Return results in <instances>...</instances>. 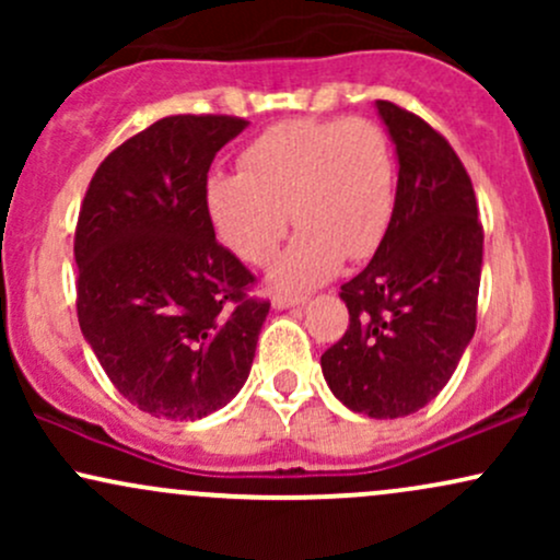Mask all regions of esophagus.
<instances>
[{
	"instance_id": "obj_1",
	"label": "esophagus",
	"mask_w": 560,
	"mask_h": 560,
	"mask_svg": "<svg viewBox=\"0 0 560 560\" xmlns=\"http://www.w3.org/2000/svg\"><path fill=\"white\" fill-rule=\"evenodd\" d=\"M305 298H298V294H273V307L276 311H284V307H294L302 305Z\"/></svg>"
}]
</instances>
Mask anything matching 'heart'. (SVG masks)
I'll return each mask as SVG.
<instances>
[{
    "mask_svg": "<svg viewBox=\"0 0 560 560\" xmlns=\"http://www.w3.org/2000/svg\"><path fill=\"white\" fill-rule=\"evenodd\" d=\"M205 208L242 260L262 266L289 229L302 231L273 262L281 289L326 281L347 260L376 253L395 213V155L369 118H298L271 126L242 152V173H210Z\"/></svg>",
    "mask_w": 560,
    "mask_h": 560,
    "instance_id": "b5f03b06",
    "label": "heart"
}]
</instances>
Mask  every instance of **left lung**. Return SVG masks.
Returning <instances> with one entry per match:
<instances>
[{
	"instance_id": "1",
	"label": "left lung",
	"mask_w": 560,
	"mask_h": 560,
	"mask_svg": "<svg viewBox=\"0 0 560 560\" xmlns=\"http://www.w3.org/2000/svg\"><path fill=\"white\" fill-rule=\"evenodd\" d=\"M376 110L400 163L395 213L369 266L342 284L350 326L320 369L350 410L402 419L440 395L477 331L485 231L447 139L395 102Z\"/></svg>"
}]
</instances>
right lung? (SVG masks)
<instances>
[{"label":"right lung","mask_w":560,"mask_h":560,"mask_svg":"<svg viewBox=\"0 0 560 560\" xmlns=\"http://www.w3.org/2000/svg\"><path fill=\"white\" fill-rule=\"evenodd\" d=\"M244 128L234 115H168L102 160L83 197L81 331L115 389L155 419L210 416L253 369L271 302L205 208L210 163Z\"/></svg>","instance_id":"add662e5"}]
</instances>
